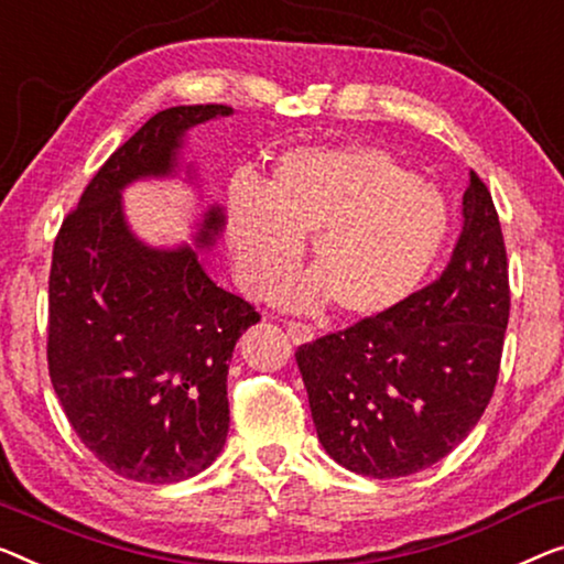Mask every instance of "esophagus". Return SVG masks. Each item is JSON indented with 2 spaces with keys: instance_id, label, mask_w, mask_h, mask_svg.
<instances>
[{
  "instance_id": "esophagus-1",
  "label": "esophagus",
  "mask_w": 564,
  "mask_h": 564,
  "mask_svg": "<svg viewBox=\"0 0 564 564\" xmlns=\"http://www.w3.org/2000/svg\"><path fill=\"white\" fill-rule=\"evenodd\" d=\"M285 332H289L293 344L314 341V329H311V326H306V324H293L291 322V324H285Z\"/></svg>"
}]
</instances>
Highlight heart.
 I'll use <instances>...</instances> for the list:
<instances>
[{
  "label": "heart",
  "mask_w": 564,
  "mask_h": 564,
  "mask_svg": "<svg viewBox=\"0 0 564 564\" xmlns=\"http://www.w3.org/2000/svg\"><path fill=\"white\" fill-rule=\"evenodd\" d=\"M448 232L443 192L372 144L296 147L265 184L238 174L228 187L225 235L248 296H271L311 240L314 275L281 291L301 314L334 304L349 322L394 316L425 285Z\"/></svg>",
  "instance_id": "b5f03b06"
}]
</instances>
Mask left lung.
<instances>
[{"mask_svg":"<svg viewBox=\"0 0 564 564\" xmlns=\"http://www.w3.org/2000/svg\"><path fill=\"white\" fill-rule=\"evenodd\" d=\"M448 268L390 318L304 344L296 362L318 443L372 478L417 474L474 431L499 377L509 271L497 207L470 172Z\"/></svg>","mask_w":564,"mask_h":564,"instance_id":"left-lung-1","label":"left lung"}]
</instances>
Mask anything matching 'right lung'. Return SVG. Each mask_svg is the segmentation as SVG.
<instances>
[{
	"label": "right lung",
	"mask_w": 564,
	"mask_h": 564,
	"mask_svg": "<svg viewBox=\"0 0 564 564\" xmlns=\"http://www.w3.org/2000/svg\"><path fill=\"white\" fill-rule=\"evenodd\" d=\"M230 106H174L111 154L67 215L50 271L47 367L73 431L113 474L176 484L220 456L230 427L235 344L260 316L209 279L202 253L225 228L213 202L192 242L149 246L123 209L126 187L184 180L187 133Z\"/></svg>",
	"instance_id": "add662e5"
}]
</instances>
